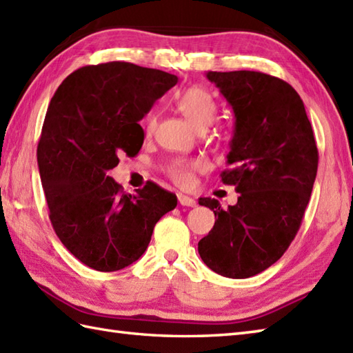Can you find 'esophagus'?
Returning <instances> with one entry per match:
<instances>
[{
	"instance_id": "obj_1",
	"label": "esophagus",
	"mask_w": 353,
	"mask_h": 353,
	"mask_svg": "<svg viewBox=\"0 0 353 353\" xmlns=\"http://www.w3.org/2000/svg\"><path fill=\"white\" fill-rule=\"evenodd\" d=\"M179 203L182 204V206H190V208H194L195 206V200L194 199H191V196H188V195H182L180 194L179 195Z\"/></svg>"
}]
</instances>
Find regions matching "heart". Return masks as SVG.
I'll list each match as a JSON object with an SVG mask.
<instances>
[{"mask_svg": "<svg viewBox=\"0 0 353 353\" xmlns=\"http://www.w3.org/2000/svg\"><path fill=\"white\" fill-rule=\"evenodd\" d=\"M177 108L183 114L186 120L196 129H208L212 121L215 119L216 114V103L214 97L210 96L208 90L201 87H191L179 97ZM158 116L157 112H150L145 119V130L147 132H153L157 128ZM204 168V163L201 161H188V159H179L171 163L170 167V176L173 177L176 183L186 186L191 183L192 174L195 171H200Z\"/></svg>", "mask_w": 353, "mask_h": 353, "instance_id": "heart-1", "label": "heart"}]
</instances>
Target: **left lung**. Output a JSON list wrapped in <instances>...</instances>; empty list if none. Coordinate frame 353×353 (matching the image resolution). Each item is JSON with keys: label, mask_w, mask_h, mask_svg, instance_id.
I'll return each mask as SVG.
<instances>
[{"label": "left lung", "mask_w": 353, "mask_h": 353, "mask_svg": "<svg viewBox=\"0 0 353 353\" xmlns=\"http://www.w3.org/2000/svg\"><path fill=\"white\" fill-rule=\"evenodd\" d=\"M234 112L225 185L237 203L215 199V225L199 242L201 260L214 272L248 278L280 259L296 236L317 173L319 153L304 102L285 81L252 70L208 72Z\"/></svg>", "instance_id": "8db88e82"}]
</instances>
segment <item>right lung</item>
Here are the masks:
<instances>
[{"label": "right lung", "instance_id": "1", "mask_svg": "<svg viewBox=\"0 0 353 353\" xmlns=\"http://www.w3.org/2000/svg\"><path fill=\"white\" fill-rule=\"evenodd\" d=\"M177 77L132 63L85 65L57 88L42 128L37 163L57 236L88 268L114 272L149 247L158 221L177 196L153 182L125 194L108 173L135 157L138 125Z\"/></svg>", "mask_w": 353, "mask_h": 353}]
</instances>
